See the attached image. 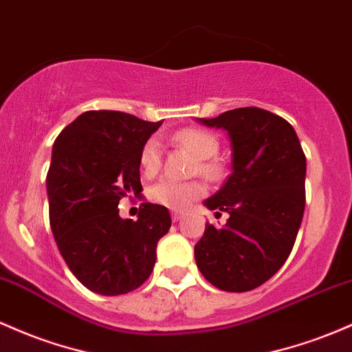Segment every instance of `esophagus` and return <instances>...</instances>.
<instances>
[{
  "instance_id": "esophagus-1",
  "label": "esophagus",
  "mask_w": 352,
  "mask_h": 352,
  "mask_svg": "<svg viewBox=\"0 0 352 352\" xmlns=\"http://www.w3.org/2000/svg\"><path fill=\"white\" fill-rule=\"evenodd\" d=\"M182 217H184L182 212H172V220H173V222H179V220L182 219Z\"/></svg>"
}]
</instances>
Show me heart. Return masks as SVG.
I'll list each match as a JSON object with an SVG mask.
<instances>
[{"instance_id": "b5f03b06", "label": "heart", "mask_w": 352, "mask_h": 352, "mask_svg": "<svg viewBox=\"0 0 352 352\" xmlns=\"http://www.w3.org/2000/svg\"><path fill=\"white\" fill-rule=\"evenodd\" d=\"M173 142L190 150L200 158L197 172L207 179L215 180L222 175V165L215 160L219 153V140L214 133L204 129H184L173 135ZM140 165L146 175H153L162 165V142L157 137H150L140 150ZM206 194V185L199 180L180 182L173 179H162L148 190V197L153 202L165 206L172 210H182L194 200Z\"/></svg>"}]
</instances>
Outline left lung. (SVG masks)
<instances>
[{
	"instance_id": "1",
	"label": "left lung",
	"mask_w": 352,
	"mask_h": 352,
	"mask_svg": "<svg viewBox=\"0 0 352 352\" xmlns=\"http://www.w3.org/2000/svg\"><path fill=\"white\" fill-rule=\"evenodd\" d=\"M200 123L223 129L232 148V173L206 207L226 226L207 223L195 244L202 276L229 292L269 280L294 247L306 206V155L291 123L257 107L229 110Z\"/></svg>"
}]
</instances>
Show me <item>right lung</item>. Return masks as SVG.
Here are the masks:
<instances>
[{"label": "right lung", "mask_w": 352, "mask_h": 352, "mask_svg": "<svg viewBox=\"0 0 352 352\" xmlns=\"http://www.w3.org/2000/svg\"><path fill=\"white\" fill-rule=\"evenodd\" d=\"M162 122L113 110L85 111L56 137L46 175L50 226L61 257L85 287L120 296L152 274L172 226L167 207L144 202L122 219L118 202L142 192L140 150Z\"/></svg>", "instance_id": "obj_1"}]
</instances>
